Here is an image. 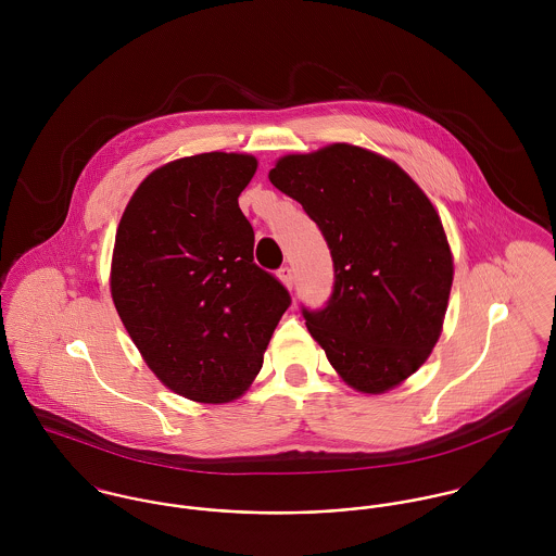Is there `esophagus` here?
Masks as SVG:
<instances>
[{"label":"esophagus","instance_id":"1","mask_svg":"<svg viewBox=\"0 0 556 556\" xmlns=\"http://www.w3.org/2000/svg\"><path fill=\"white\" fill-rule=\"evenodd\" d=\"M278 280H280L287 289H293V269H291L289 265L280 267V269H278Z\"/></svg>","mask_w":556,"mask_h":556}]
</instances>
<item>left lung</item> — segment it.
I'll list each match as a JSON object with an SVG mask.
<instances>
[{
  "mask_svg": "<svg viewBox=\"0 0 556 556\" xmlns=\"http://www.w3.org/2000/svg\"><path fill=\"white\" fill-rule=\"evenodd\" d=\"M269 181L302 203L331 250L333 293L304 311L311 336L349 388L394 390L443 331L454 256L439 212L394 160L349 143L287 154Z\"/></svg>",
  "mask_w": 556,
  "mask_h": 556,
  "instance_id": "1",
  "label": "left lung"
}]
</instances>
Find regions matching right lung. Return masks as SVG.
<instances>
[{
	"label": "right lung",
	"mask_w": 556,
	"mask_h": 556,
	"mask_svg": "<svg viewBox=\"0 0 556 556\" xmlns=\"http://www.w3.org/2000/svg\"><path fill=\"white\" fill-rule=\"evenodd\" d=\"M256 166L233 152L166 162L139 184L115 233L117 315L160 383L203 404L248 392L291 304L254 263V231L239 210Z\"/></svg>",
	"instance_id": "obj_1"
}]
</instances>
